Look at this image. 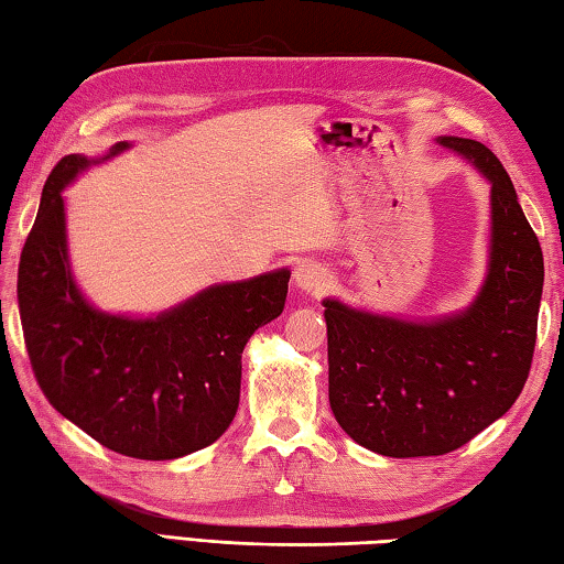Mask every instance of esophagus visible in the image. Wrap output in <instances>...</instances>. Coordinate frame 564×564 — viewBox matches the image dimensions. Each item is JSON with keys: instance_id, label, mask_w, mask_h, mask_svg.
Instances as JSON below:
<instances>
[{"instance_id": "1", "label": "esophagus", "mask_w": 564, "mask_h": 564, "mask_svg": "<svg viewBox=\"0 0 564 564\" xmlns=\"http://www.w3.org/2000/svg\"><path fill=\"white\" fill-rule=\"evenodd\" d=\"M293 281L305 293H321L330 281V273L318 261L301 259L293 269Z\"/></svg>"}]
</instances>
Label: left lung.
<instances>
[{"label": "left lung", "instance_id": "1", "mask_svg": "<svg viewBox=\"0 0 564 564\" xmlns=\"http://www.w3.org/2000/svg\"><path fill=\"white\" fill-rule=\"evenodd\" d=\"M490 184L488 271L465 308L403 318L323 299L328 400L358 445L431 457L502 417L530 373L545 283L542 248L498 156L480 141L437 137Z\"/></svg>", "mask_w": 564, "mask_h": 564}]
</instances>
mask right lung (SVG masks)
<instances>
[{
  "instance_id": "obj_1",
  "label": "right lung",
  "mask_w": 564,
  "mask_h": 564,
  "mask_svg": "<svg viewBox=\"0 0 564 564\" xmlns=\"http://www.w3.org/2000/svg\"><path fill=\"white\" fill-rule=\"evenodd\" d=\"M101 159L64 156L46 178L40 214L19 261V316L46 400L113 453L174 460L216 443L241 398L248 338L279 318L289 269L214 283L156 316L94 305L69 263L64 188Z\"/></svg>"
}]
</instances>
